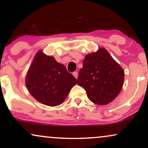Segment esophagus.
<instances>
[{"label": "esophagus", "mask_w": 148, "mask_h": 148, "mask_svg": "<svg viewBox=\"0 0 148 148\" xmlns=\"http://www.w3.org/2000/svg\"><path fill=\"white\" fill-rule=\"evenodd\" d=\"M73 75H74V76L76 78V79H77V78H78V72H74V73H73Z\"/></svg>", "instance_id": "1"}]
</instances>
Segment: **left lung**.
<instances>
[{
    "instance_id": "1",
    "label": "left lung",
    "mask_w": 148,
    "mask_h": 148,
    "mask_svg": "<svg viewBox=\"0 0 148 148\" xmlns=\"http://www.w3.org/2000/svg\"><path fill=\"white\" fill-rule=\"evenodd\" d=\"M125 71L101 47L96 52L87 54L80 69L77 84L86 90L93 103L106 105L113 101L124 84Z\"/></svg>"
}]
</instances>
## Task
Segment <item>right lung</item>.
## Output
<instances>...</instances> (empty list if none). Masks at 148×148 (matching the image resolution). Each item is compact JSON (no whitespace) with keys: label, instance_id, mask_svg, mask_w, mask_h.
<instances>
[{"label":"right lung","instance_id":"right-lung-1","mask_svg":"<svg viewBox=\"0 0 148 148\" xmlns=\"http://www.w3.org/2000/svg\"><path fill=\"white\" fill-rule=\"evenodd\" d=\"M25 82L30 94L39 102L56 106L63 103L77 81L64 64L40 50L27 72Z\"/></svg>","mask_w":148,"mask_h":148}]
</instances>
